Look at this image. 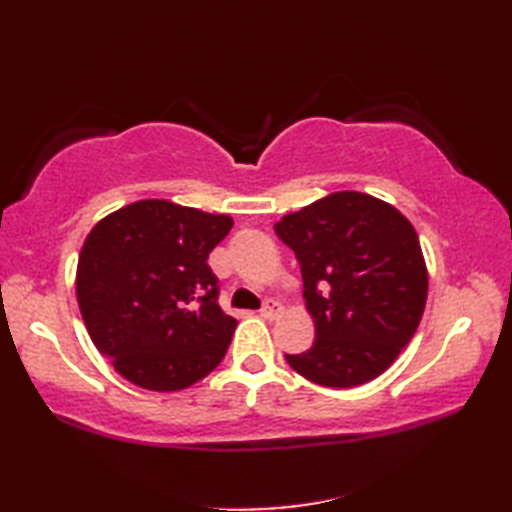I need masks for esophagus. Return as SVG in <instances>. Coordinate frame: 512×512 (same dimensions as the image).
<instances>
[{
	"instance_id": "34e87169",
	"label": "esophagus",
	"mask_w": 512,
	"mask_h": 512,
	"mask_svg": "<svg viewBox=\"0 0 512 512\" xmlns=\"http://www.w3.org/2000/svg\"><path fill=\"white\" fill-rule=\"evenodd\" d=\"M259 314H262L264 319H270V321H273V319H277L279 314H281V306H279L277 301H266V303H264V308L259 310Z\"/></svg>"
}]
</instances>
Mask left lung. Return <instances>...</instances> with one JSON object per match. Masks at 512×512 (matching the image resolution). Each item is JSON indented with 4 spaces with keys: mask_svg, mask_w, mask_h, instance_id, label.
<instances>
[{
    "mask_svg": "<svg viewBox=\"0 0 512 512\" xmlns=\"http://www.w3.org/2000/svg\"><path fill=\"white\" fill-rule=\"evenodd\" d=\"M295 250L314 319L308 352L288 365L323 387L369 383L416 334L429 277L411 222L372 195L341 191L275 224Z\"/></svg>",
    "mask_w": 512,
    "mask_h": 512,
    "instance_id": "1",
    "label": "left lung"
}]
</instances>
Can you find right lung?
<instances>
[{"mask_svg": "<svg viewBox=\"0 0 512 512\" xmlns=\"http://www.w3.org/2000/svg\"><path fill=\"white\" fill-rule=\"evenodd\" d=\"M228 215L140 200L96 224L79 255L76 299L96 350L129 383L178 391L220 365L237 321L206 264Z\"/></svg>", "mask_w": 512, "mask_h": 512, "instance_id": "right-lung-1", "label": "right lung"}]
</instances>
